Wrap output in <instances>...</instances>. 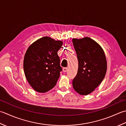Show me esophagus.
Listing matches in <instances>:
<instances>
[{"label":"esophagus","instance_id":"obj_1","mask_svg":"<svg viewBox=\"0 0 126 126\" xmlns=\"http://www.w3.org/2000/svg\"><path fill=\"white\" fill-rule=\"evenodd\" d=\"M67 70H68V68L67 67H64L63 68V71L64 72H66L67 71Z\"/></svg>","mask_w":126,"mask_h":126}]
</instances>
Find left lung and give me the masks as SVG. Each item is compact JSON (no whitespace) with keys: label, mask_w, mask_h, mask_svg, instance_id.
I'll return each instance as SVG.
<instances>
[{"label":"left lung","mask_w":126,"mask_h":126,"mask_svg":"<svg viewBox=\"0 0 126 126\" xmlns=\"http://www.w3.org/2000/svg\"><path fill=\"white\" fill-rule=\"evenodd\" d=\"M72 42L78 61L73 87L78 94L87 95L94 91L106 76V56L101 46L90 38H73Z\"/></svg>","instance_id":"8db88e82"}]
</instances>
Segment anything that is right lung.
I'll return each instance as SVG.
<instances>
[{
  "label": "right lung",
  "instance_id": "obj_1",
  "mask_svg": "<svg viewBox=\"0 0 126 126\" xmlns=\"http://www.w3.org/2000/svg\"><path fill=\"white\" fill-rule=\"evenodd\" d=\"M61 41L46 36L40 38L28 48L23 68L28 83L35 91L46 92L55 86L62 71L58 51Z\"/></svg>",
  "mask_w": 126,
  "mask_h": 126
}]
</instances>
